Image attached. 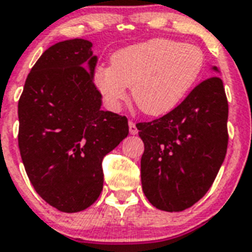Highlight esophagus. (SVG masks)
Here are the masks:
<instances>
[{
    "label": "esophagus",
    "mask_w": 252,
    "mask_h": 252,
    "mask_svg": "<svg viewBox=\"0 0 252 252\" xmlns=\"http://www.w3.org/2000/svg\"><path fill=\"white\" fill-rule=\"evenodd\" d=\"M128 130H130L131 135L138 134V128H136V125H135V122H132V121L128 122Z\"/></svg>",
    "instance_id": "esophagus-1"
}]
</instances>
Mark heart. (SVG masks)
<instances>
[{"mask_svg": "<svg viewBox=\"0 0 252 252\" xmlns=\"http://www.w3.org/2000/svg\"><path fill=\"white\" fill-rule=\"evenodd\" d=\"M205 65L202 50L194 45L155 38L118 50L111 66H99L94 82L111 108L132 97L141 112L161 116L178 105L198 80Z\"/></svg>", "mask_w": 252, "mask_h": 252, "instance_id": "obj_1", "label": "heart"}]
</instances>
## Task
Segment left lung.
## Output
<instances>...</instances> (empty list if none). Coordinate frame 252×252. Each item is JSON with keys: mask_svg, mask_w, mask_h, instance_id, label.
<instances>
[{"mask_svg": "<svg viewBox=\"0 0 252 252\" xmlns=\"http://www.w3.org/2000/svg\"><path fill=\"white\" fill-rule=\"evenodd\" d=\"M226 122L223 81L211 76L167 114L136 124L144 143L141 186L156 209L179 213L207 193L225 158Z\"/></svg>", "mask_w": 252, "mask_h": 252, "instance_id": "1", "label": "left lung"}]
</instances>
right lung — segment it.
Instances as JSON below:
<instances>
[{
	"mask_svg": "<svg viewBox=\"0 0 252 252\" xmlns=\"http://www.w3.org/2000/svg\"><path fill=\"white\" fill-rule=\"evenodd\" d=\"M93 43L74 38L41 55L18 104L19 151L39 197L63 213L93 205L103 190L104 156L128 135L127 118L101 111Z\"/></svg>",
	"mask_w": 252,
	"mask_h": 252,
	"instance_id": "1",
	"label": "right lung"
}]
</instances>
